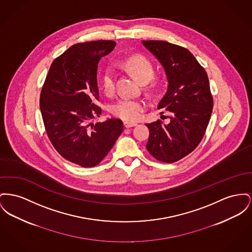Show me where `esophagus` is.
<instances>
[{"mask_svg": "<svg viewBox=\"0 0 252 252\" xmlns=\"http://www.w3.org/2000/svg\"><path fill=\"white\" fill-rule=\"evenodd\" d=\"M124 126H125V127L129 128V127H132V126H137V123H134V122H127V121H126V122H124Z\"/></svg>", "mask_w": 252, "mask_h": 252, "instance_id": "obj_1", "label": "esophagus"}]
</instances>
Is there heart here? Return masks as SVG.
<instances>
[{"label":"heart","mask_w":252,"mask_h":252,"mask_svg":"<svg viewBox=\"0 0 252 252\" xmlns=\"http://www.w3.org/2000/svg\"><path fill=\"white\" fill-rule=\"evenodd\" d=\"M124 66L130 71L134 77H136L141 83L146 84L153 76V65L144 56L134 55L124 61ZM114 71L111 68L104 70L102 85L104 93L110 95L114 92ZM147 107V104L144 100L141 99H129V98H121L110 106L111 113L126 121H137L141 118L144 110Z\"/></svg>","instance_id":"heart-1"}]
</instances>
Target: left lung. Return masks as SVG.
<instances>
[{"label":"left lung","mask_w":252,"mask_h":252,"mask_svg":"<svg viewBox=\"0 0 252 252\" xmlns=\"http://www.w3.org/2000/svg\"><path fill=\"white\" fill-rule=\"evenodd\" d=\"M163 65L167 90L158 108L169 113V123L147 124V148L158 161L174 163L202 141L211 116L213 99L205 68L189 50L164 41H143Z\"/></svg>","instance_id":"1"}]
</instances>
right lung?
Segmentation results:
<instances>
[{
  "mask_svg": "<svg viewBox=\"0 0 252 252\" xmlns=\"http://www.w3.org/2000/svg\"><path fill=\"white\" fill-rule=\"evenodd\" d=\"M114 41H93L70 46L53 61L41 91L40 108L46 134L60 155L83 167L104 159L123 132L120 119L103 123L97 105L98 63L115 47Z\"/></svg>",
  "mask_w": 252,
  "mask_h": 252,
  "instance_id": "1",
  "label": "right lung"
}]
</instances>
